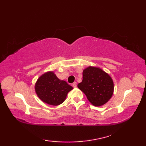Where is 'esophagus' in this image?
<instances>
[{
  "label": "esophagus",
  "instance_id": "esophagus-1",
  "mask_svg": "<svg viewBox=\"0 0 146 146\" xmlns=\"http://www.w3.org/2000/svg\"><path fill=\"white\" fill-rule=\"evenodd\" d=\"M73 86L74 88H76V86H77V83H76V82H74L73 83Z\"/></svg>",
  "mask_w": 146,
  "mask_h": 146
}]
</instances>
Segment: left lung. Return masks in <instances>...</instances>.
I'll return each mask as SVG.
<instances>
[{
    "instance_id": "8db88e82",
    "label": "left lung",
    "mask_w": 146,
    "mask_h": 146,
    "mask_svg": "<svg viewBox=\"0 0 146 146\" xmlns=\"http://www.w3.org/2000/svg\"><path fill=\"white\" fill-rule=\"evenodd\" d=\"M78 87L95 107H100L109 101L113 94L111 77L99 67L86 68L83 71V80Z\"/></svg>"
}]
</instances>
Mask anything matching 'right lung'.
I'll return each mask as SVG.
<instances>
[{
	"mask_svg": "<svg viewBox=\"0 0 146 146\" xmlns=\"http://www.w3.org/2000/svg\"><path fill=\"white\" fill-rule=\"evenodd\" d=\"M35 92L40 100L50 105L57 106L66 100L73 87L59 79L53 71L42 74L36 82Z\"/></svg>",
	"mask_w": 146,
	"mask_h": 146,
	"instance_id": "obj_1",
	"label": "right lung"
}]
</instances>
